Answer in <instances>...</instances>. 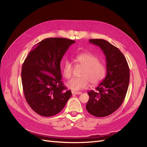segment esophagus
Masks as SVG:
<instances>
[{
  "mask_svg": "<svg viewBox=\"0 0 147 147\" xmlns=\"http://www.w3.org/2000/svg\"><path fill=\"white\" fill-rule=\"evenodd\" d=\"M72 94H82L81 92H75V91H72Z\"/></svg>",
  "mask_w": 147,
  "mask_h": 147,
  "instance_id": "obj_1",
  "label": "esophagus"
}]
</instances>
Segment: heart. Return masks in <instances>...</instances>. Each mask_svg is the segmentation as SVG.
Returning <instances> with one entry per match:
<instances>
[{"label": "heart", "instance_id": "b5f03b06", "mask_svg": "<svg viewBox=\"0 0 147 147\" xmlns=\"http://www.w3.org/2000/svg\"><path fill=\"white\" fill-rule=\"evenodd\" d=\"M78 64L84 67L80 78H74L67 83L66 85L73 91H80L88 88L91 83L95 86L100 83L105 77L106 68L104 64L99 62L96 55L91 53H83L75 57ZM74 67L69 61H65L63 64V71L66 78L72 76Z\"/></svg>", "mask_w": 147, "mask_h": 147}]
</instances>
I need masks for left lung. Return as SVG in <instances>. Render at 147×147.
<instances>
[{
  "mask_svg": "<svg viewBox=\"0 0 147 147\" xmlns=\"http://www.w3.org/2000/svg\"><path fill=\"white\" fill-rule=\"evenodd\" d=\"M89 42L100 48L106 57L107 75L96 88L90 91L86 108L93 116L104 117L115 112L124 100L129 83V68L123 53L103 39Z\"/></svg>",
  "mask_w": 147,
  "mask_h": 147,
  "instance_id": "left-lung-1",
  "label": "left lung"
}]
</instances>
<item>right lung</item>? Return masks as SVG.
Instances as JSON below:
<instances>
[{"label":"right lung","instance_id":"obj_1","mask_svg":"<svg viewBox=\"0 0 147 147\" xmlns=\"http://www.w3.org/2000/svg\"><path fill=\"white\" fill-rule=\"evenodd\" d=\"M65 38H48L32 48L22 65L21 80L25 99L35 112L43 117L59 113L72 96L61 81V61L72 44Z\"/></svg>","mask_w":147,"mask_h":147}]
</instances>
